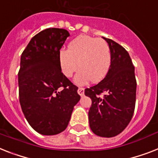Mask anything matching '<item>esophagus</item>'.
Instances as JSON below:
<instances>
[{"label": "esophagus", "mask_w": 158, "mask_h": 158, "mask_svg": "<svg viewBox=\"0 0 158 158\" xmlns=\"http://www.w3.org/2000/svg\"><path fill=\"white\" fill-rule=\"evenodd\" d=\"M78 93L80 96H83V94H84V89L83 88H79V89H78Z\"/></svg>", "instance_id": "1"}]
</instances>
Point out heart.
I'll list each match as a JSON object with an SVG mask.
<instances>
[{"label": "heart", "instance_id": "1", "mask_svg": "<svg viewBox=\"0 0 158 158\" xmlns=\"http://www.w3.org/2000/svg\"><path fill=\"white\" fill-rule=\"evenodd\" d=\"M112 55L110 45L104 40L82 35L69 44L68 49H61L59 62L66 76H72L79 66L75 77L77 84L83 85L91 79L97 83L103 79L110 70Z\"/></svg>", "mask_w": 158, "mask_h": 158}]
</instances>
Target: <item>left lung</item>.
<instances>
[{
    "mask_svg": "<svg viewBox=\"0 0 158 158\" xmlns=\"http://www.w3.org/2000/svg\"><path fill=\"white\" fill-rule=\"evenodd\" d=\"M103 39L111 50L110 70L100 83L86 88L84 94L92 99L88 112L91 130L97 135L110 138L120 134L132 118L136 80L127 51L112 40Z\"/></svg>",
    "mask_w": 158,
    "mask_h": 158,
    "instance_id": "left-lung-1",
    "label": "left lung"
}]
</instances>
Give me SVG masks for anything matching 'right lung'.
Instances as JSON below:
<instances>
[{"instance_id":"1","label":"right lung","mask_w":158,"mask_h":158,"mask_svg":"<svg viewBox=\"0 0 158 158\" xmlns=\"http://www.w3.org/2000/svg\"><path fill=\"white\" fill-rule=\"evenodd\" d=\"M68 36L65 29L47 28L32 37L21 56L19 102L28 123L44 135L65 131L80 100L78 87L63 75L59 62Z\"/></svg>"}]
</instances>
